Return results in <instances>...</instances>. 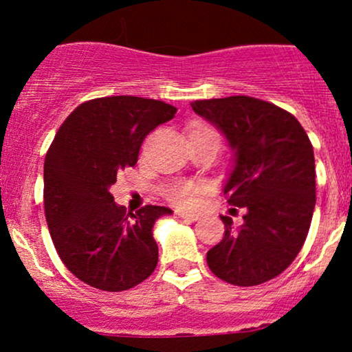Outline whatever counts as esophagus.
<instances>
[{
    "mask_svg": "<svg viewBox=\"0 0 352 352\" xmlns=\"http://www.w3.org/2000/svg\"><path fill=\"white\" fill-rule=\"evenodd\" d=\"M177 215L182 218H188V220H197V218H199V213L185 212V210H179V212H177Z\"/></svg>",
    "mask_w": 352,
    "mask_h": 352,
    "instance_id": "esophagus-1",
    "label": "esophagus"
}]
</instances>
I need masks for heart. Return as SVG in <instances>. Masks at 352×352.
Instances as JSON below:
<instances>
[{"mask_svg":"<svg viewBox=\"0 0 352 352\" xmlns=\"http://www.w3.org/2000/svg\"><path fill=\"white\" fill-rule=\"evenodd\" d=\"M190 134L193 135H218L213 129L207 127V125H195L192 127ZM204 190L200 185L193 184V182H179V184H173L167 188L165 195L167 199L173 201L175 205H180V207H190V205L195 204L197 195Z\"/></svg>","mask_w":352,"mask_h":352,"instance_id":"obj_1","label":"heart"}]
</instances>
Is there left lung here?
Wrapping results in <instances>:
<instances>
[{"instance_id":"obj_1","label":"left lung","mask_w":352,"mask_h":352,"mask_svg":"<svg viewBox=\"0 0 352 352\" xmlns=\"http://www.w3.org/2000/svg\"><path fill=\"white\" fill-rule=\"evenodd\" d=\"M192 109L235 151L223 193L230 205L245 210L238 228L220 217L225 235L208 250L210 270L236 286L273 280L293 263L309 232L316 204L309 137L288 111L248 96L195 100Z\"/></svg>"}]
</instances>
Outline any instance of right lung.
Masks as SVG:
<instances>
[{
    "label": "right lung",
    "mask_w": 352,
    "mask_h": 352,
    "mask_svg": "<svg viewBox=\"0 0 352 352\" xmlns=\"http://www.w3.org/2000/svg\"><path fill=\"white\" fill-rule=\"evenodd\" d=\"M177 109L162 100L112 96L67 116L44 160V213L66 268L92 288L124 292L151 276L159 260L152 228L172 210L145 205L125 213L109 192L134 167L140 145Z\"/></svg>",
    "instance_id": "1"
}]
</instances>
